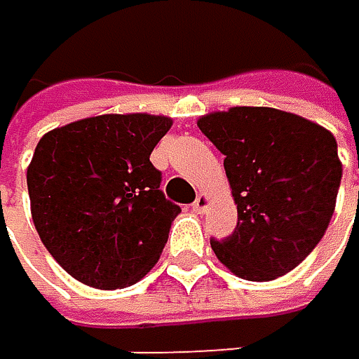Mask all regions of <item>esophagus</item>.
I'll use <instances>...</instances> for the list:
<instances>
[{"label": "esophagus", "instance_id": "esophagus-1", "mask_svg": "<svg viewBox=\"0 0 359 359\" xmlns=\"http://www.w3.org/2000/svg\"><path fill=\"white\" fill-rule=\"evenodd\" d=\"M209 203H211V198H209L207 194H198L196 201L192 203V209H194L196 213H205V211L209 209Z\"/></svg>", "mask_w": 359, "mask_h": 359}]
</instances>
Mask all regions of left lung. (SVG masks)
I'll use <instances>...</instances> for the list:
<instances>
[{
    "mask_svg": "<svg viewBox=\"0 0 359 359\" xmlns=\"http://www.w3.org/2000/svg\"><path fill=\"white\" fill-rule=\"evenodd\" d=\"M224 154L237 229L211 239L217 260L248 281L296 269L322 241L343 177L337 140L302 116L275 107H231L198 120Z\"/></svg>",
    "mask_w": 359,
    "mask_h": 359,
    "instance_id": "left-lung-1",
    "label": "left lung"
}]
</instances>
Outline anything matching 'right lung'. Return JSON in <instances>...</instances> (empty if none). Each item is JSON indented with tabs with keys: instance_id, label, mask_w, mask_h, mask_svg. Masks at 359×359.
<instances>
[{
	"instance_id": "right-lung-1",
	"label": "right lung",
	"mask_w": 359,
	"mask_h": 359,
	"mask_svg": "<svg viewBox=\"0 0 359 359\" xmlns=\"http://www.w3.org/2000/svg\"><path fill=\"white\" fill-rule=\"evenodd\" d=\"M171 118L105 114L46 133L27 169L35 231L78 281L116 290L161 258L180 205L150 163Z\"/></svg>"
}]
</instances>
